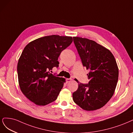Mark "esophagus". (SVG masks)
I'll return each mask as SVG.
<instances>
[{
    "mask_svg": "<svg viewBox=\"0 0 133 133\" xmlns=\"http://www.w3.org/2000/svg\"><path fill=\"white\" fill-rule=\"evenodd\" d=\"M71 81V79H70V78L66 79V81L67 83H68V82H70Z\"/></svg>",
    "mask_w": 133,
    "mask_h": 133,
    "instance_id": "esophagus-1",
    "label": "esophagus"
}]
</instances>
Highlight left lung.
Instances as JSON below:
<instances>
[{
  "instance_id": "8db88e82",
  "label": "left lung",
  "mask_w": 133,
  "mask_h": 133,
  "mask_svg": "<svg viewBox=\"0 0 133 133\" xmlns=\"http://www.w3.org/2000/svg\"><path fill=\"white\" fill-rule=\"evenodd\" d=\"M82 65L89 70L88 84L77 81L78 89L72 94L74 102L86 111L103 107L111 98L118 80V68L113 54L94 41L73 37Z\"/></svg>"
}]
</instances>
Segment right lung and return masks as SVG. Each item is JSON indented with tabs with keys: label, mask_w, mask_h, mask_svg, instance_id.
<instances>
[{
	"label": "right lung",
	"mask_w": 133,
	"mask_h": 133,
	"mask_svg": "<svg viewBox=\"0 0 133 133\" xmlns=\"http://www.w3.org/2000/svg\"><path fill=\"white\" fill-rule=\"evenodd\" d=\"M72 42L70 36L51 35L27 44L17 63V75L21 92L38 106L56 100L65 79L49 72L58 67V59Z\"/></svg>",
	"instance_id": "right-lung-1"
}]
</instances>
